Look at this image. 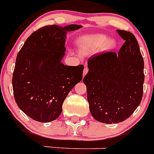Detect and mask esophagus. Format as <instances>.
Wrapping results in <instances>:
<instances>
[{"instance_id": "1", "label": "esophagus", "mask_w": 154, "mask_h": 154, "mask_svg": "<svg viewBox=\"0 0 154 154\" xmlns=\"http://www.w3.org/2000/svg\"><path fill=\"white\" fill-rule=\"evenodd\" d=\"M88 71H89V69H88L87 66H85V69H84V71H83V76H85V75L87 74V72H88Z\"/></svg>"}]
</instances>
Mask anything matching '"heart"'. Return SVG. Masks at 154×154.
Listing matches in <instances>:
<instances>
[{
    "label": "heart",
    "instance_id": "b5f03b06",
    "mask_svg": "<svg viewBox=\"0 0 154 154\" xmlns=\"http://www.w3.org/2000/svg\"><path fill=\"white\" fill-rule=\"evenodd\" d=\"M116 40L112 38H107L106 35H85L78 40V44L83 49H96L102 45L106 49H112L116 46Z\"/></svg>",
    "mask_w": 154,
    "mask_h": 154
}]
</instances>
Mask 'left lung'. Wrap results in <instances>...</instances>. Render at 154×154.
I'll return each instance as SVG.
<instances>
[{
	"label": "left lung",
	"mask_w": 154,
	"mask_h": 154,
	"mask_svg": "<svg viewBox=\"0 0 154 154\" xmlns=\"http://www.w3.org/2000/svg\"><path fill=\"white\" fill-rule=\"evenodd\" d=\"M116 31L125 40L119 53L92 55L83 78L92 117L109 124L130 117L140 104L143 91L144 62L138 42L131 32Z\"/></svg>",
	"instance_id": "left-lung-1"
}]
</instances>
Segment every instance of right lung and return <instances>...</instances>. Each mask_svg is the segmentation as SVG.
Wrapping results in <instances>:
<instances>
[{"instance_id": "add662e5", "label": "right lung", "mask_w": 154, "mask_h": 154, "mask_svg": "<svg viewBox=\"0 0 154 154\" xmlns=\"http://www.w3.org/2000/svg\"><path fill=\"white\" fill-rule=\"evenodd\" d=\"M82 25H48L28 38L17 54L12 78L14 99L34 120L48 123L62 112V104L82 79L83 65H65V38Z\"/></svg>"}]
</instances>
